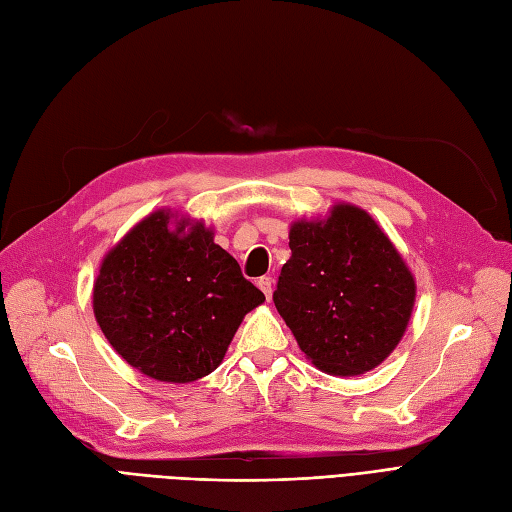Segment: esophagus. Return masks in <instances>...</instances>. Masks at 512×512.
I'll return each instance as SVG.
<instances>
[{
	"label": "esophagus",
	"mask_w": 512,
	"mask_h": 512,
	"mask_svg": "<svg viewBox=\"0 0 512 512\" xmlns=\"http://www.w3.org/2000/svg\"><path fill=\"white\" fill-rule=\"evenodd\" d=\"M257 287L263 291V295H266V300L272 298V278L270 276H261L257 280Z\"/></svg>",
	"instance_id": "esophagus-1"
}]
</instances>
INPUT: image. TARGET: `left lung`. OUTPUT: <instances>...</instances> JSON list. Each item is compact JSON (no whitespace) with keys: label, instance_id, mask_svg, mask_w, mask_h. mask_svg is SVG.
Segmentation results:
<instances>
[{"label":"left lung","instance_id":"obj_1","mask_svg":"<svg viewBox=\"0 0 512 512\" xmlns=\"http://www.w3.org/2000/svg\"><path fill=\"white\" fill-rule=\"evenodd\" d=\"M291 257L274 306L321 372L357 376L400 344L417 298L415 276L370 214L334 204L289 229Z\"/></svg>","mask_w":512,"mask_h":512}]
</instances>
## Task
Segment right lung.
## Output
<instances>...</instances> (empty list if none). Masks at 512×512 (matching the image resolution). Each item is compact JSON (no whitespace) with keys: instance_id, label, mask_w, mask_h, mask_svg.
I'll use <instances>...</instances> for the list:
<instances>
[{"instance_id":"obj_1","label":"right lung","mask_w":512,"mask_h":512,"mask_svg":"<svg viewBox=\"0 0 512 512\" xmlns=\"http://www.w3.org/2000/svg\"><path fill=\"white\" fill-rule=\"evenodd\" d=\"M266 302L204 221L155 210L106 253L93 312L131 368L185 385L217 370L244 319Z\"/></svg>"}]
</instances>
